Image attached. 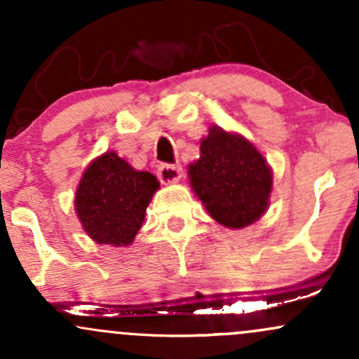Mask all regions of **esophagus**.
Here are the masks:
<instances>
[{
  "instance_id": "34e87169",
  "label": "esophagus",
  "mask_w": 359,
  "mask_h": 359,
  "mask_svg": "<svg viewBox=\"0 0 359 359\" xmlns=\"http://www.w3.org/2000/svg\"><path fill=\"white\" fill-rule=\"evenodd\" d=\"M158 179L162 184H175L179 182L180 177H182V167L179 165H168V163H162L156 170Z\"/></svg>"
}]
</instances>
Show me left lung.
<instances>
[{
	"label": "left lung",
	"mask_w": 359,
	"mask_h": 359,
	"mask_svg": "<svg viewBox=\"0 0 359 359\" xmlns=\"http://www.w3.org/2000/svg\"><path fill=\"white\" fill-rule=\"evenodd\" d=\"M189 180L209 216L229 229L257 222L273 189V172L258 148L219 126L209 128L201 140V156L189 165Z\"/></svg>",
	"instance_id": "1"
}]
</instances>
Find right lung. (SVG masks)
I'll return each instance as SVG.
<instances>
[{
    "label": "right lung",
    "mask_w": 359,
    "mask_h": 359,
    "mask_svg": "<svg viewBox=\"0 0 359 359\" xmlns=\"http://www.w3.org/2000/svg\"><path fill=\"white\" fill-rule=\"evenodd\" d=\"M160 182L106 151L93 160L77 185L76 214L82 229L100 245L130 246L145 221V212Z\"/></svg>",
    "instance_id": "obj_1"
}]
</instances>
